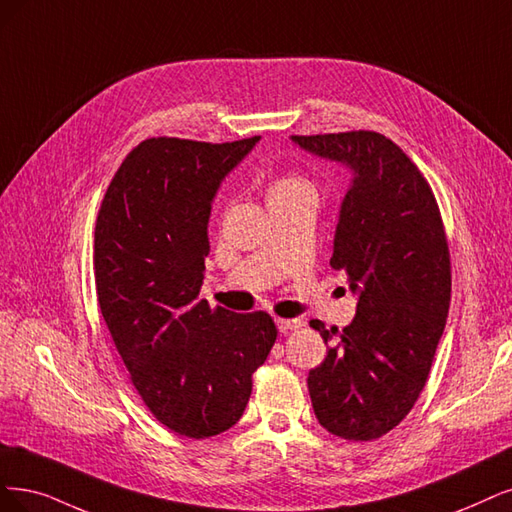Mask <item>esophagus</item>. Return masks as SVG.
I'll return each mask as SVG.
<instances>
[{"label": "esophagus", "mask_w": 512, "mask_h": 512, "mask_svg": "<svg viewBox=\"0 0 512 512\" xmlns=\"http://www.w3.org/2000/svg\"><path fill=\"white\" fill-rule=\"evenodd\" d=\"M276 325L280 333H289L301 327V320L299 318H276Z\"/></svg>", "instance_id": "esophagus-1"}]
</instances>
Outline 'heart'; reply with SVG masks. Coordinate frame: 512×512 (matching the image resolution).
<instances>
[{"label":"heart","mask_w":512,"mask_h":512,"mask_svg":"<svg viewBox=\"0 0 512 512\" xmlns=\"http://www.w3.org/2000/svg\"><path fill=\"white\" fill-rule=\"evenodd\" d=\"M291 196H312L316 198L314 185L297 173L278 175L268 187V200L270 198H291Z\"/></svg>","instance_id":"obj_1"}]
</instances>
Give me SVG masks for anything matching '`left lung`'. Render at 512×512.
Masks as SVG:
<instances>
[{"mask_svg":"<svg viewBox=\"0 0 512 512\" xmlns=\"http://www.w3.org/2000/svg\"><path fill=\"white\" fill-rule=\"evenodd\" d=\"M352 170L331 268L346 272L356 316L308 375L320 426L373 441L399 426L426 386L451 299V261L437 198L405 151L373 130L291 137Z\"/></svg>","mask_w":512,"mask_h":512,"instance_id":"1","label":"left lung"}]
</instances>
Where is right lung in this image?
<instances>
[{
    "label": "right lung",
    "mask_w": 512,
    "mask_h": 512,
    "mask_svg": "<svg viewBox=\"0 0 512 512\" xmlns=\"http://www.w3.org/2000/svg\"><path fill=\"white\" fill-rule=\"evenodd\" d=\"M259 139H145L113 175L94 227V285L113 344L154 418L187 439L240 420L278 335L268 312L198 297L211 202Z\"/></svg>",
    "instance_id": "right-lung-1"
}]
</instances>
